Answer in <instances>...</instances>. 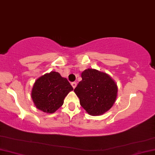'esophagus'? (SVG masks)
I'll use <instances>...</instances> for the list:
<instances>
[{
	"label": "esophagus",
	"mask_w": 155,
	"mask_h": 155,
	"mask_svg": "<svg viewBox=\"0 0 155 155\" xmlns=\"http://www.w3.org/2000/svg\"><path fill=\"white\" fill-rule=\"evenodd\" d=\"M71 85H72V87H73V89H75V87H76V86H77V82H73L71 83Z\"/></svg>",
	"instance_id": "obj_1"
}]
</instances>
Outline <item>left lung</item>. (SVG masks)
Instances as JSON below:
<instances>
[{"mask_svg": "<svg viewBox=\"0 0 155 155\" xmlns=\"http://www.w3.org/2000/svg\"><path fill=\"white\" fill-rule=\"evenodd\" d=\"M74 91L80 104L89 115H101L113 107L117 96V85L108 74L88 68Z\"/></svg>", "mask_w": 155, "mask_h": 155, "instance_id": "8db88e82", "label": "left lung"}]
</instances>
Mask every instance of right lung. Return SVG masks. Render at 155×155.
<instances>
[{
    "label": "right lung",
    "instance_id": "obj_1",
    "mask_svg": "<svg viewBox=\"0 0 155 155\" xmlns=\"http://www.w3.org/2000/svg\"><path fill=\"white\" fill-rule=\"evenodd\" d=\"M73 88L66 78L56 71L46 73L35 80L31 98L37 109L53 113L64 104V100Z\"/></svg>",
    "mask_w": 155,
    "mask_h": 155
}]
</instances>
